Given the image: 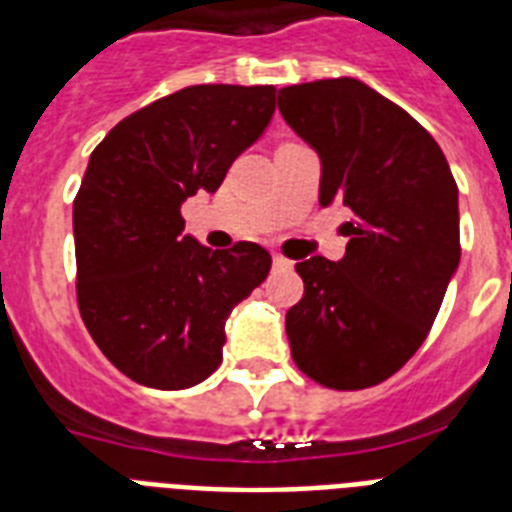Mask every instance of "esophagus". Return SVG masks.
Here are the masks:
<instances>
[{
	"label": "esophagus",
	"instance_id": "34e87169",
	"mask_svg": "<svg viewBox=\"0 0 512 512\" xmlns=\"http://www.w3.org/2000/svg\"><path fill=\"white\" fill-rule=\"evenodd\" d=\"M273 268H292V263H289L287 257L273 255Z\"/></svg>",
	"mask_w": 512,
	"mask_h": 512
}]
</instances>
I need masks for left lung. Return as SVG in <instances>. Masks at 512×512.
Returning <instances> with one entry per match:
<instances>
[{"mask_svg":"<svg viewBox=\"0 0 512 512\" xmlns=\"http://www.w3.org/2000/svg\"><path fill=\"white\" fill-rule=\"evenodd\" d=\"M279 111L319 154L321 207L353 215L342 260L297 263L292 358L327 388H372L417 353L457 273V183L430 132L358 79L284 87Z\"/></svg>","mask_w":512,"mask_h":512,"instance_id":"1","label":"left lung"}]
</instances>
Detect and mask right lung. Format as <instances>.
<instances>
[{"instance_id": "right-lung-1", "label": "right lung", "mask_w": 512, "mask_h": 512, "mask_svg": "<svg viewBox=\"0 0 512 512\" xmlns=\"http://www.w3.org/2000/svg\"><path fill=\"white\" fill-rule=\"evenodd\" d=\"M276 111V87L196 84L140 108L90 156L74 199L76 300L103 356L159 390L223 361L225 321L271 271L260 244L209 249L180 207L215 193Z\"/></svg>"}]
</instances>
